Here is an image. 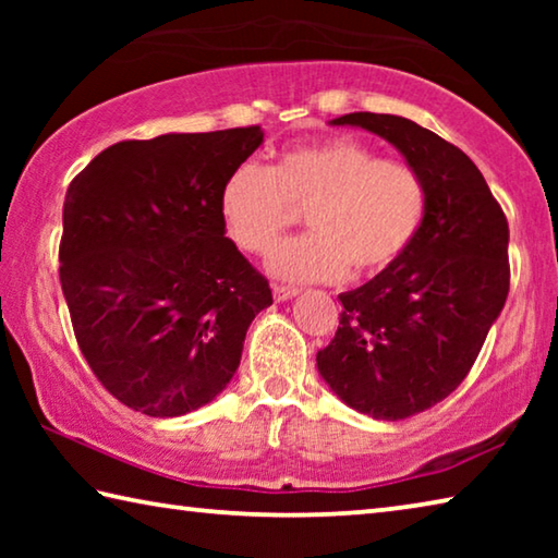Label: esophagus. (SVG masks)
Listing matches in <instances>:
<instances>
[{
	"label": "esophagus",
	"mask_w": 558,
	"mask_h": 558,
	"mask_svg": "<svg viewBox=\"0 0 558 558\" xmlns=\"http://www.w3.org/2000/svg\"><path fill=\"white\" fill-rule=\"evenodd\" d=\"M272 295H276L278 302L290 300V298L298 295V288H292V286H272Z\"/></svg>",
	"instance_id": "esophagus-1"
}]
</instances>
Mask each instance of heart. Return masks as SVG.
I'll return each mask as SVG.
<instances>
[{
    "mask_svg": "<svg viewBox=\"0 0 558 558\" xmlns=\"http://www.w3.org/2000/svg\"><path fill=\"white\" fill-rule=\"evenodd\" d=\"M307 209L310 233L280 243L270 270L323 282L393 266L418 239L428 186L401 159H381L362 140L339 135L282 153L270 167L243 162L226 177L221 216L248 253H268Z\"/></svg>",
    "mask_w": 558,
    "mask_h": 558,
    "instance_id": "obj_1",
    "label": "heart"
}]
</instances>
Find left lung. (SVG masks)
Here are the masks:
<instances>
[{
    "instance_id": "left-lung-1",
    "label": "left lung",
    "mask_w": 558,
    "mask_h": 558,
    "mask_svg": "<svg viewBox=\"0 0 558 558\" xmlns=\"http://www.w3.org/2000/svg\"><path fill=\"white\" fill-rule=\"evenodd\" d=\"M332 125L389 140L428 186L418 239L339 295L335 339L317 352L319 374L347 405L401 421L450 396L475 364L509 292V226L475 162L436 132L381 112H349Z\"/></svg>"
}]
</instances>
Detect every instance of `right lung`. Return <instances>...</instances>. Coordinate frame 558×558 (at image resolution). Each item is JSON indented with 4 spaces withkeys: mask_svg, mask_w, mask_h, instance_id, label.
Here are the masks:
<instances>
[{
    "mask_svg": "<svg viewBox=\"0 0 558 558\" xmlns=\"http://www.w3.org/2000/svg\"><path fill=\"white\" fill-rule=\"evenodd\" d=\"M260 125L110 145L65 192L59 276L90 372L128 409L172 418L214 401L272 305L226 239V177Z\"/></svg>",
    "mask_w": 558,
    "mask_h": 558,
    "instance_id": "1",
    "label": "right lung"
}]
</instances>
